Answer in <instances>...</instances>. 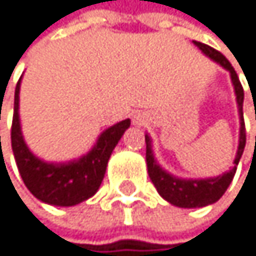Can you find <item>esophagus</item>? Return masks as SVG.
Wrapping results in <instances>:
<instances>
[{
    "label": "esophagus",
    "instance_id": "34e87169",
    "mask_svg": "<svg viewBox=\"0 0 256 256\" xmlns=\"http://www.w3.org/2000/svg\"><path fill=\"white\" fill-rule=\"evenodd\" d=\"M135 122H136V124H142V122H144V118H141V116H135Z\"/></svg>",
    "mask_w": 256,
    "mask_h": 256
}]
</instances>
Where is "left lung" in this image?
<instances>
[{
	"mask_svg": "<svg viewBox=\"0 0 256 256\" xmlns=\"http://www.w3.org/2000/svg\"><path fill=\"white\" fill-rule=\"evenodd\" d=\"M194 44L200 48V50L208 55L210 60L218 62L221 67H224L226 70H229L232 84L235 89L236 95V104H238V112H240V144L236 156L234 161V167L220 176L215 178H206V180H182L170 175L169 172H166L162 167L156 162L154 152H152V140L150 136L146 134V161H147V172L156 188L158 194L170 204L176 206V208H184V209H192V208H204L216 202L224 192L228 190L229 184L232 182L236 166L240 162V158L244 152L246 146V127H244V118H242V101H244V90L240 82V78L235 72V68L229 62V60L226 58L222 54H220L215 48H212L208 44H202L198 41H194Z\"/></svg>",
	"mask_w": 256,
	"mask_h": 256,
	"instance_id": "8db88e82",
	"label": "left lung"
}]
</instances>
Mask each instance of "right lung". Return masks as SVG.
I'll list each match as a JSON object with an SVG mask.
<instances>
[{
    "instance_id": "right-lung-1",
    "label": "right lung",
    "mask_w": 256,
    "mask_h": 256,
    "mask_svg": "<svg viewBox=\"0 0 256 256\" xmlns=\"http://www.w3.org/2000/svg\"><path fill=\"white\" fill-rule=\"evenodd\" d=\"M20 82L21 80L15 89L10 138L14 156L26 188L40 201L61 208H68L89 200L100 189L109 158L122 134L130 126V120H124L106 129L98 136L92 150L81 158L68 162H47L28 150L22 138L18 114Z\"/></svg>"
}]
</instances>
